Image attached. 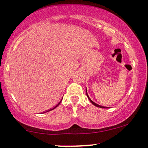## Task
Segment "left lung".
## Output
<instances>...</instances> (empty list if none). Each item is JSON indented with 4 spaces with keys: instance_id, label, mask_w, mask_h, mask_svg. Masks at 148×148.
Here are the masks:
<instances>
[{
    "instance_id": "obj_1",
    "label": "left lung",
    "mask_w": 148,
    "mask_h": 148,
    "mask_svg": "<svg viewBox=\"0 0 148 148\" xmlns=\"http://www.w3.org/2000/svg\"><path fill=\"white\" fill-rule=\"evenodd\" d=\"M86 95H87V97H88V99H89V100H90V102H91V103L93 104V105H95V106H96V107H98V108H104L103 106H101V105H97V104H96V103H95V102H93V101L91 100V99H90V98H89V97H88V94H87L86 89Z\"/></svg>"
}]
</instances>
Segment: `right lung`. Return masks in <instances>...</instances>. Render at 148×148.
<instances>
[{"instance_id":"obj_1","label":"right lung","mask_w":148,"mask_h":148,"mask_svg":"<svg viewBox=\"0 0 148 148\" xmlns=\"http://www.w3.org/2000/svg\"><path fill=\"white\" fill-rule=\"evenodd\" d=\"M60 102H61V101H60V102H59V104H58V105H57V106H56V107H54V108H53V109H54V108H57V106H58V105H60ZM53 109H51V110H53ZM47 110V111H46V112H48V111H50V110Z\"/></svg>"}]
</instances>
